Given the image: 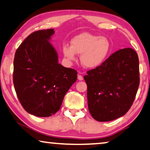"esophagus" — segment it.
I'll use <instances>...</instances> for the list:
<instances>
[{"label":"esophagus","mask_w":150,"mask_h":150,"mask_svg":"<svg viewBox=\"0 0 150 150\" xmlns=\"http://www.w3.org/2000/svg\"><path fill=\"white\" fill-rule=\"evenodd\" d=\"M78 79L79 80V81H82L83 79V76L82 75H78Z\"/></svg>","instance_id":"esophagus-1"}]
</instances>
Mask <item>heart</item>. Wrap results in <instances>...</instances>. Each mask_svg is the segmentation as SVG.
Returning <instances> with one entry per match:
<instances>
[{
	"label": "heart",
	"instance_id": "obj_1",
	"mask_svg": "<svg viewBox=\"0 0 150 150\" xmlns=\"http://www.w3.org/2000/svg\"><path fill=\"white\" fill-rule=\"evenodd\" d=\"M111 50L110 41L106 37L89 33H82L71 40V46L64 44L62 52L69 62L75 61L77 54L84 67L95 69L101 65L108 58Z\"/></svg>",
	"mask_w": 150,
	"mask_h": 150
}]
</instances>
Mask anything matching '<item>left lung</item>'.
I'll return each mask as SVG.
<instances>
[{
    "instance_id": "1",
    "label": "left lung",
    "mask_w": 150,
    "mask_h": 150,
    "mask_svg": "<svg viewBox=\"0 0 150 150\" xmlns=\"http://www.w3.org/2000/svg\"><path fill=\"white\" fill-rule=\"evenodd\" d=\"M87 74L88 108L95 120L110 121L128 112L139 85V59L133 49L117 51Z\"/></svg>"
}]
</instances>
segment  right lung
Here are the masks:
<instances>
[{
	"label": "right lung",
	"instance_id": "obj_1",
	"mask_svg": "<svg viewBox=\"0 0 150 150\" xmlns=\"http://www.w3.org/2000/svg\"><path fill=\"white\" fill-rule=\"evenodd\" d=\"M54 29L31 33L15 54L13 83L23 108L31 115L48 117L61 108L77 72L59 63L50 40Z\"/></svg>",
	"mask_w": 150,
	"mask_h": 150
}]
</instances>
